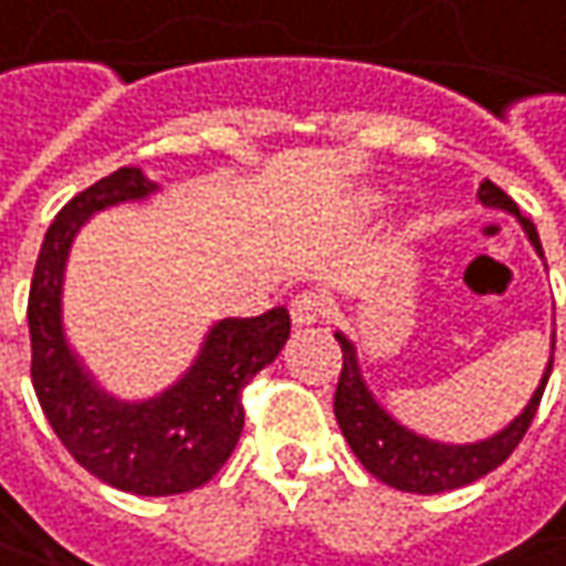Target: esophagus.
Wrapping results in <instances>:
<instances>
[{
    "label": "esophagus",
    "mask_w": 566,
    "mask_h": 566,
    "mask_svg": "<svg viewBox=\"0 0 566 566\" xmlns=\"http://www.w3.org/2000/svg\"><path fill=\"white\" fill-rule=\"evenodd\" d=\"M322 316H325V301H322L319 294L306 291V294H297V297L291 301V322H294L297 328L316 325Z\"/></svg>",
    "instance_id": "34e87169"
}]
</instances>
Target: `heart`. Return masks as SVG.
<instances>
[{"label": "heart", "mask_w": 566, "mask_h": 566, "mask_svg": "<svg viewBox=\"0 0 566 566\" xmlns=\"http://www.w3.org/2000/svg\"><path fill=\"white\" fill-rule=\"evenodd\" d=\"M366 206H369V209H376V206H379V197H366Z\"/></svg>", "instance_id": "1"}]
</instances>
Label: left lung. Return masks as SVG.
Wrapping results in <instances>:
<instances>
[{
    "label": "left lung",
    "instance_id": "left-lung-1",
    "mask_svg": "<svg viewBox=\"0 0 566 566\" xmlns=\"http://www.w3.org/2000/svg\"><path fill=\"white\" fill-rule=\"evenodd\" d=\"M476 197L482 206L514 216L526 241L538 253V260H545L536 224L516 209L514 200L501 187L482 181ZM335 338L342 344L344 354L342 379H338V391H335V419L342 426V436L350 444V451L357 454V460L379 482L400 489V492H413V495H439V492L463 489L511 458L536 417L538 400H542V391L552 376V363H555V335H552V357H548V366L538 379L533 398L526 400V407L504 429H497L495 436L467 441V444H451V441L426 439L391 417L363 379L360 357H357L354 342L344 332H335Z\"/></svg>",
    "mask_w": 566,
    "mask_h": 566
}]
</instances>
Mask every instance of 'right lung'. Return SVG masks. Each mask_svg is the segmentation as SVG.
Returning <instances> with one entry per match:
<instances>
[{"label":"right lung","mask_w":566,"mask_h":566,"mask_svg":"<svg viewBox=\"0 0 566 566\" xmlns=\"http://www.w3.org/2000/svg\"><path fill=\"white\" fill-rule=\"evenodd\" d=\"M156 190L144 168L127 166L65 203L43 238L28 301L30 379L59 441L106 485L149 497L200 489L222 470L244 429L241 391L291 335L284 306L250 319H219L166 391L144 400L108 395L65 335L62 291L71 244L96 212L140 203Z\"/></svg>","instance_id":"obj_1"}]
</instances>
